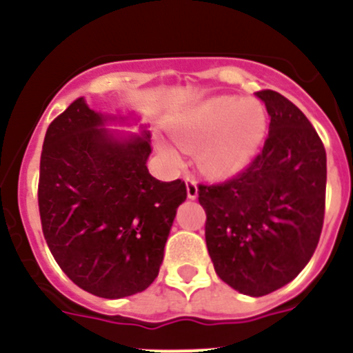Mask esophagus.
I'll return each mask as SVG.
<instances>
[{"label": "esophagus", "mask_w": 353, "mask_h": 353, "mask_svg": "<svg viewBox=\"0 0 353 353\" xmlns=\"http://www.w3.org/2000/svg\"><path fill=\"white\" fill-rule=\"evenodd\" d=\"M186 191H188V198L190 200H194L198 196V186H196V179L191 176L186 177Z\"/></svg>", "instance_id": "obj_1"}]
</instances>
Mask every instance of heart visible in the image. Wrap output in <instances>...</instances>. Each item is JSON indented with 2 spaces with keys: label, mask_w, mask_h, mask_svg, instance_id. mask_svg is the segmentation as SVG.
<instances>
[{
  "label": "heart",
  "mask_w": 353,
  "mask_h": 353,
  "mask_svg": "<svg viewBox=\"0 0 353 353\" xmlns=\"http://www.w3.org/2000/svg\"><path fill=\"white\" fill-rule=\"evenodd\" d=\"M268 129V115L255 101L214 98L184 114L174 124V136L186 150H198L205 172L225 176L243 169L255 157ZM169 157L170 146L162 145Z\"/></svg>",
  "instance_id": "heart-1"
}]
</instances>
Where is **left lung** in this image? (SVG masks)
I'll return each instance as SVG.
<instances>
[{
  "label": "left lung",
  "mask_w": 353,
  "mask_h": 353,
  "mask_svg": "<svg viewBox=\"0 0 353 353\" xmlns=\"http://www.w3.org/2000/svg\"><path fill=\"white\" fill-rule=\"evenodd\" d=\"M256 97L271 115L262 152L238 176L198 184L215 272L250 296L300 274L317 248L326 205V150L316 129L283 94Z\"/></svg>",
  "instance_id": "left-lung-1"
}]
</instances>
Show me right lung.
I'll use <instances>...</instances> for the list:
<instances>
[{
    "instance_id": "add662e5",
    "label": "right lung",
    "mask_w": 353,
    "mask_h": 353,
    "mask_svg": "<svg viewBox=\"0 0 353 353\" xmlns=\"http://www.w3.org/2000/svg\"><path fill=\"white\" fill-rule=\"evenodd\" d=\"M82 98L48 128L41 152V225L61 271L85 292L122 299L159 276L186 184L155 179L150 134L117 141Z\"/></svg>"
}]
</instances>
